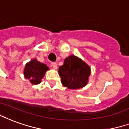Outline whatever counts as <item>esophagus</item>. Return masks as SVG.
Wrapping results in <instances>:
<instances>
[{"label": "esophagus", "instance_id": "34e87169", "mask_svg": "<svg viewBox=\"0 0 129 129\" xmlns=\"http://www.w3.org/2000/svg\"><path fill=\"white\" fill-rule=\"evenodd\" d=\"M51 66H52V67L54 68L55 69H57V63H55V62H52V63H51Z\"/></svg>", "mask_w": 129, "mask_h": 129}]
</instances>
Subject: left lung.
<instances>
[{
    "instance_id": "1",
    "label": "left lung",
    "mask_w": 129,
    "mask_h": 129,
    "mask_svg": "<svg viewBox=\"0 0 129 129\" xmlns=\"http://www.w3.org/2000/svg\"><path fill=\"white\" fill-rule=\"evenodd\" d=\"M59 74L63 86L68 89H79L87 83L90 68L81 59L74 55L67 57L59 68Z\"/></svg>"
}]
</instances>
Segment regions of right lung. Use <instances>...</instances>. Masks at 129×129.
I'll return each instance as SVG.
<instances>
[{"mask_svg": "<svg viewBox=\"0 0 129 129\" xmlns=\"http://www.w3.org/2000/svg\"><path fill=\"white\" fill-rule=\"evenodd\" d=\"M48 68L46 64H43L36 59L31 60L26 63L24 68V77L26 79H30V83L34 85L40 83L41 79L45 75Z\"/></svg>", "mask_w": 129, "mask_h": 129, "instance_id": "1", "label": "right lung"}]
</instances>
